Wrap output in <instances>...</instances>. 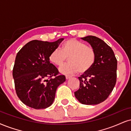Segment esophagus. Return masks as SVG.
<instances>
[{"mask_svg": "<svg viewBox=\"0 0 131 131\" xmlns=\"http://www.w3.org/2000/svg\"><path fill=\"white\" fill-rule=\"evenodd\" d=\"M71 78H72V77H71V76H69V75H67V76H66V80H69V79H70Z\"/></svg>", "mask_w": 131, "mask_h": 131, "instance_id": "esophagus-1", "label": "esophagus"}]
</instances>
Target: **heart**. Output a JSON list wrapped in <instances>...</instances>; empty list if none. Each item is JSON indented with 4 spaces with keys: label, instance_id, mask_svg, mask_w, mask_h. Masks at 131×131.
<instances>
[{
    "label": "heart",
    "instance_id": "obj_1",
    "mask_svg": "<svg viewBox=\"0 0 131 131\" xmlns=\"http://www.w3.org/2000/svg\"><path fill=\"white\" fill-rule=\"evenodd\" d=\"M69 63L59 68L64 75L88 72L92 67L96 59V53L93 48L87 46L83 42L70 39L62 45L61 50L55 49L51 51L49 60L52 64L60 67L67 59Z\"/></svg>",
    "mask_w": 131,
    "mask_h": 131
}]
</instances>
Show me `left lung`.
Masks as SVG:
<instances>
[{"mask_svg": "<svg viewBox=\"0 0 131 131\" xmlns=\"http://www.w3.org/2000/svg\"><path fill=\"white\" fill-rule=\"evenodd\" d=\"M81 39L94 49L96 59L90 70L78 77L80 89L75 96L81 104H98L107 99L115 86L117 61L112 48L101 39L93 36Z\"/></svg>", "mask_w": 131, "mask_h": 131, "instance_id": "1", "label": "left lung"}]
</instances>
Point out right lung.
<instances>
[{"label": "right lung", "mask_w": 131, "mask_h": 131, "mask_svg": "<svg viewBox=\"0 0 131 131\" xmlns=\"http://www.w3.org/2000/svg\"><path fill=\"white\" fill-rule=\"evenodd\" d=\"M64 39L52 42L33 40L17 53L13 70L16 92L20 101L29 107L41 109L50 106L58 87L65 82V76L58 75L57 68L49 60L51 51ZM48 78L51 79L48 80Z\"/></svg>", "instance_id": "right-lung-1"}]
</instances>
